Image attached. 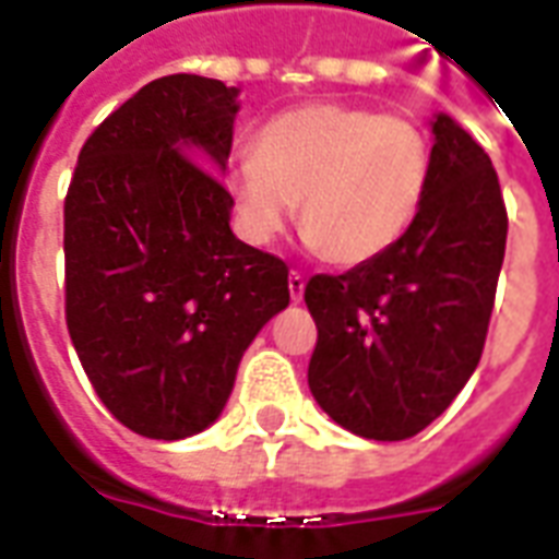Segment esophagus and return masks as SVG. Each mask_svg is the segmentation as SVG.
I'll list each match as a JSON object with an SVG mask.
<instances>
[{"instance_id":"1","label":"esophagus","mask_w":559,"mask_h":559,"mask_svg":"<svg viewBox=\"0 0 559 559\" xmlns=\"http://www.w3.org/2000/svg\"><path fill=\"white\" fill-rule=\"evenodd\" d=\"M287 287H290L293 302H299V299H302V293H305V275H302V272H296V269H293L290 275H287Z\"/></svg>"}]
</instances>
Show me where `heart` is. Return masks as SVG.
Here are the masks:
<instances>
[{
    "label": "heart",
    "mask_w": 559,
    "mask_h": 559,
    "mask_svg": "<svg viewBox=\"0 0 559 559\" xmlns=\"http://www.w3.org/2000/svg\"><path fill=\"white\" fill-rule=\"evenodd\" d=\"M431 143L416 122L341 102H308L257 128L251 158L227 191L257 245L272 242L299 203V230L335 266L386 254L419 215Z\"/></svg>",
    "instance_id": "heart-1"
}]
</instances>
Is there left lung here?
Wrapping results in <instances>:
<instances>
[{
    "instance_id": "obj_1",
    "label": "left lung",
    "mask_w": 559,
    "mask_h": 559,
    "mask_svg": "<svg viewBox=\"0 0 559 559\" xmlns=\"http://www.w3.org/2000/svg\"><path fill=\"white\" fill-rule=\"evenodd\" d=\"M500 179L449 116L433 122L419 215L386 254L344 275H314L308 386L341 428L407 440L455 401L485 350L506 254Z\"/></svg>"
}]
</instances>
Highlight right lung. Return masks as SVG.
Returning a JSON list of instances; mask_svg holds the SVG:
<instances>
[{
	"label": "right lung",
	"mask_w": 559,
	"mask_h": 559,
	"mask_svg": "<svg viewBox=\"0 0 559 559\" xmlns=\"http://www.w3.org/2000/svg\"><path fill=\"white\" fill-rule=\"evenodd\" d=\"M239 90L146 83L80 148L66 194V323L104 407L182 440L218 419L248 344L287 308V263L239 242L230 158Z\"/></svg>",
	"instance_id": "right-lung-1"
}]
</instances>
